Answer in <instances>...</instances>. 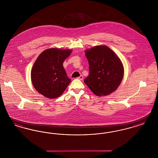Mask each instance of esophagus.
<instances>
[{
    "label": "esophagus",
    "instance_id": "esophagus-1",
    "mask_svg": "<svg viewBox=\"0 0 158 158\" xmlns=\"http://www.w3.org/2000/svg\"><path fill=\"white\" fill-rule=\"evenodd\" d=\"M83 76L82 75H81L80 76H79V77H77V79H79V80H83Z\"/></svg>",
    "mask_w": 158,
    "mask_h": 158
}]
</instances>
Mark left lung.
<instances>
[{
  "label": "left lung",
  "mask_w": 158,
  "mask_h": 158,
  "mask_svg": "<svg viewBox=\"0 0 158 158\" xmlns=\"http://www.w3.org/2000/svg\"><path fill=\"white\" fill-rule=\"evenodd\" d=\"M89 76L84 82L98 97L108 95L119 86L123 75V64L112 50L105 45L86 50Z\"/></svg>",
  "instance_id": "obj_1"
}]
</instances>
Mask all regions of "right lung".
<instances>
[{"mask_svg":"<svg viewBox=\"0 0 158 158\" xmlns=\"http://www.w3.org/2000/svg\"><path fill=\"white\" fill-rule=\"evenodd\" d=\"M72 50L49 48L38 57L31 70V81L35 89L48 98L60 97L71 79L67 76L63 63Z\"/></svg>","mask_w":158,"mask_h":158,"instance_id":"1","label":"right lung"}]
</instances>
